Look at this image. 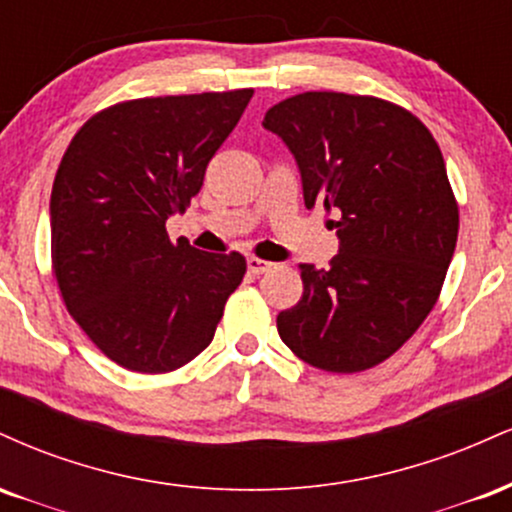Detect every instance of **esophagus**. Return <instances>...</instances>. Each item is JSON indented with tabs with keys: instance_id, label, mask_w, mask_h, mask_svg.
<instances>
[{
	"instance_id": "obj_1",
	"label": "esophagus",
	"mask_w": 512,
	"mask_h": 512,
	"mask_svg": "<svg viewBox=\"0 0 512 512\" xmlns=\"http://www.w3.org/2000/svg\"><path fill=\"white\" fill-rule=\"evenodd\" d=\"M272 267H274L272 262L260 260V257H255V255L248 257V269H250L252 274H264V272H269V269H272Z\"/></svg>"
}]
</instances>
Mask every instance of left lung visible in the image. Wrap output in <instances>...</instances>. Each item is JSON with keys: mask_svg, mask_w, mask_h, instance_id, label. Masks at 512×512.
I'll list each match as a JSON object with an SVG mask.
<instances>
[{"mask_svg": "<svg viewBox=\"0 0 512 512\" xmlns=\"http://www.w3.org/2000/svg\"><path fill=\"white\" fill-rule=\"evenodd\" d=\"M296 158L305 207L337 228L330 267L301 264L303 296L276 315L298 358L330 373L383 363L438 301L460 214L436 139L399 105L308 91L267 110Z\"/></svg>", "mask_w": 512, "mask_h": 512, "instance_id": "8db88e82", "label": "left lung"}]
</instances>
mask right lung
I'll return each instance as SVG.
<instances>
[{
  "instance_id": "1",
  "label": "right lung",
  "mask_w": 512,
  "mask_h": 512,
  "mask_svg": "<svg viewBox=\"0 0 512 512\" xmlns=\"http://www.w3.org/2000/svg\"><path fill=\"white\" fill-rule=\"evenodd\" d=\"M252 88L142 98L93 115L57 168L52 269L69 315L110 361L168 373L214 339L245 274L240 252L170 243L166 221L202 190Z\"/></svg>"
}]
</instances>
